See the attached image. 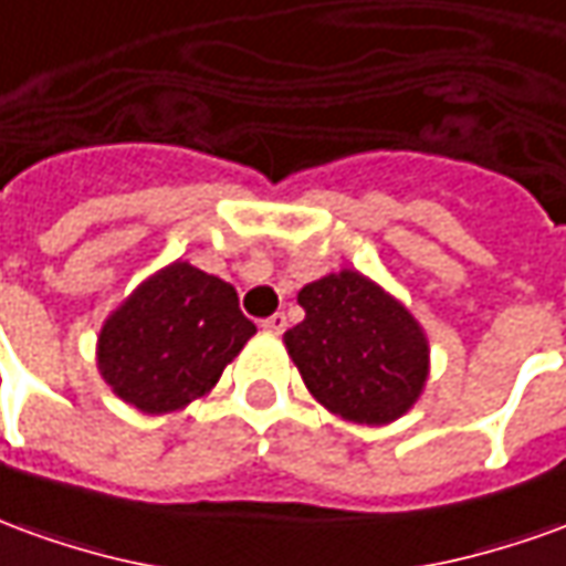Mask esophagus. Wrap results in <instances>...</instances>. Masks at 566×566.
<instances>
[{"mask_svg":"<svg viewBox=\"0 0 566 566\" xmlns=\"http://www.w3.org/2000/svg\"><path fill=\"white\" fill-rule=\"evenodd\" d=\"M263 331H270V334H284V327H287V318H284V312H275V315H270V318H263V324H260Z\"/></svg>","mask_w":566,"mask_h":566,"instance_id":"1","label":"esophagus"}]
</instances>
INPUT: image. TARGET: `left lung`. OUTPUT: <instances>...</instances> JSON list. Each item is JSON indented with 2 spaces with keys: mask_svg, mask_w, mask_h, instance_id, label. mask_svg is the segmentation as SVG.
<instances>
[{
  "mask_svg": "<svg viewBox=\"0 0 566 566\" xmlns=\"http://www.w3.org/2000/svg\"><path fill=\"white\" fill-rule=\"evenodd\" d=\"M296 300L306 318L284 334V346L327 410L379 426L417 401L429 346L398 300L349 270L306 284Z\"/></svg>",
  "mask_w": 566,
  "mask_h": 566,
  "instance_id": "1",
  "label": "left lung"
}]
</instances>
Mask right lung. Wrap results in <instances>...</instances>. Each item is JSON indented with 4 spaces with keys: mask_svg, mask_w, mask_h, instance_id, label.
Returning a JSON list of instances; mask_svg holds the SVG:
<instances>
[{
    "mask_svg": "<svg viewBox=\"0 0 566 566\" xmlns=\"http://www.w3.org/2000/svg\"><path fill=\"white\" fill-rule=\"evenodd\" d=\"M254 334L232 284L171 263L106 318L97 367L122 401L165 413L208 392Z\"/></svg>",
    "mask_w": 566,
    "mask_h": 566,
    "instance_id": "1",
    "label": "right lung"
}]
</instances>
